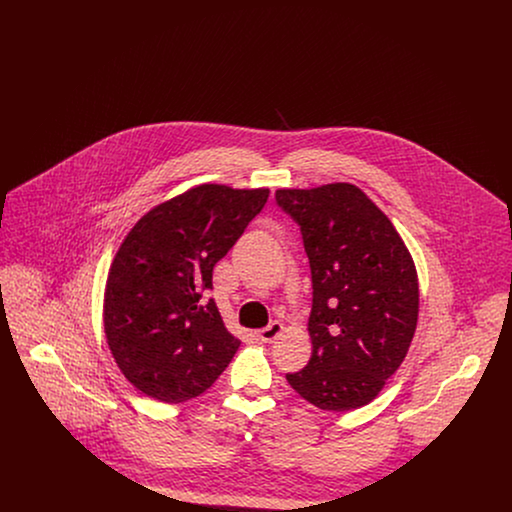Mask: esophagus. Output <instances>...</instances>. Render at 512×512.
I'll return each mask as SVG.
<instances>
[{
	"instance_id": "1",
	"label": "esophagus",
	"mask_w": 512,
	"mask_h": 512,
	"mask_svg": "<svg viewBox=\"0 0 512 512\" xmlns=\"http://www.w3.org/2000/svg\"><path fill=\"white\" fill-rule=\"evenodd\" d=\"M282 332H284V326L280 322H272V324H268L267 328L259 330L257 336H259V340L270 343V341L276 340L278 336H282Z\"/></svg>"
}]
</instances>
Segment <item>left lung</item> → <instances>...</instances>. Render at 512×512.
<instances>
[{
    "label": "left lung",
    "instance_id": "obj_1",
    "mask_svg": "<svg viewBox=\"0 0 512 512\" xmlns=\"http://www.w3.org/2000/svg\"><path fill=\"white\" fill-rule=\"evenodd\" d=\"M301 226L311 265L309 365L286 374L322 411L365 407L401 366L418 320L413 257L391 220L353 184L276 190Z\"/></svg>",
    "mask_w": 512,
    "mask_h": 512
}]
</instances>
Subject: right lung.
Masks as SVG:
<instances>
[{
	"mask_svg": "<svg viewBox=\"0 0 512 512\" xmlns=\"http://www.w3.org/2000/svg\"><path fill=\"white\" fill-rule=\"evenodd\" d=\"M268 188L201 184L155 205L126 234L107 274L103 328L124 378L184 403L209 390L240 343L213 299V268L261 213Z\"/></svg>",
	"mask_w": 512,
	"mask_h": 512,
	"instance_id": "1",
	"label": "right lung"
}]
</instances>
